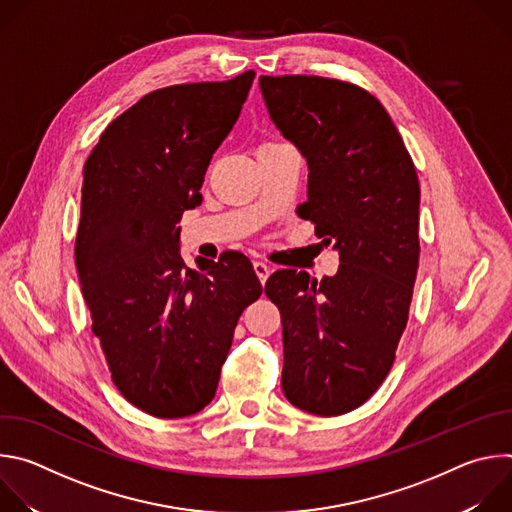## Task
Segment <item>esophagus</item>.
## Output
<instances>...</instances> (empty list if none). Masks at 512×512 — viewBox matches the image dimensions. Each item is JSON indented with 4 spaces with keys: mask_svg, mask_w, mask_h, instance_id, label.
<instances>
[{
    "mask_svg": "<svg viewBox=\"0 0 512 512\" xmlns=\"http://www.w3.org/2000/svg\"><path fill=\"white\" fill-rule=\"evenodd\" d=\"M253 269H255V273H257V277H259V281L265 283L267 277H269V273H271L269 265L263 263V261H255V263H253Z\"/></svg>",
    "mask_w": 512,
    "mask_h": 512,
    "instance_id": "34e87169",
    "label": "esophagus"
}]
</instances>
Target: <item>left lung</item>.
<instances>
[{"label": "left lung", "instance_id": "8db88e82", "mask_svg": "<svg viewBox=\"0 0 512 512\" xmlns=\"http://www.w3.org/2000/svg\"><path fill=\"white\" fill-rule=\"evenodd\" d=\"M267 111L308 162V202L334 277L281 269L265 294L283 326L281 387L291 405L334 417L389 375L407 326L419 265V180L385 107L352 83L259 77Z\"/></svg>", "mask_w": 512, "mask_h": 512}]
</instances>
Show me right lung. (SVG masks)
Listing matches in <instances>:
<instances>
[{"instance_id": "1", "label": "right lung", "mask_w": 512, "mask_h": 512, "mask_svg": "<svg viewBox=\"0 0 512 512\" xmlns=\"http://www.w3.org/2000/svg\"><path fill=\"white\" fill-rule=\"evenodd\" d=\"M253 79L247 70L148 93L107 125L83 168V298L113 383L154 417H188L212 401L235 326L263 291L237 251L186 267L176 227L202 202L206 168Z\"/></svg>"}]
</instances>
